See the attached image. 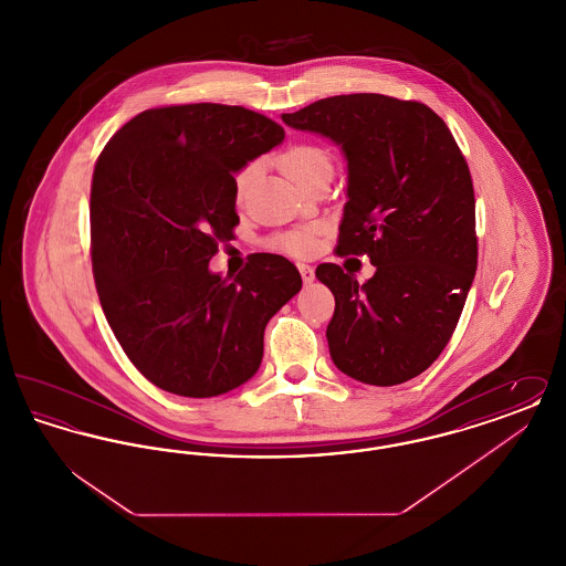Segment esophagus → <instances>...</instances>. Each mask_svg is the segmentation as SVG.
<instances>
[{"label": "esophagus", "mask_w": 566, "mask_h": 566, "mask_svg": "<svg viewBox=\"0 0 566 566\" xmlns=\"http://www.w3.org/2000/svg\"><path fill=\"white\" fill-rule=\"evenodd\" d=\"M298 271H301V277H303V282L305 284H312L314 282V277H316V273H314V268L312 265H305V263H298L296 265Z\"/></svg>", "instance_id": "esophagus-1"}]
</instances>
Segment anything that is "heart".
Masks as SVG:
<instances>
[{
    "instance_id": "1",
    "label": "heart",
    "mask_w": 566,
    "mask_h": 566,
    "mask_svg": "<svg viewBox=\"0 0 566 566\" xmlns=\"http://www.w3.org/2000/svg\"><path fill=\"white\" fill-rule=\"evenodd\" d=\"M277 161H280L282 171H284L293 182H296L298 187H301L307 178H312L314 174H318L321 169L333 167L331 155H328L324 148L314 146V144H296V146H291L289 150H284V153L280 155ZM256 171H259V165H256V163H248V165H243L242 169L238 171V176H235V195H238V199H242L243 195H245V190L250 189L252 180L256 178ZM314 233H316V231H314L312 227L298 229V231L282 235V238L277 240V245H280L282 250L291 252V254L301 256V254L312 252V248H314V243H316Z\"/></svg>"
}]
</instances>
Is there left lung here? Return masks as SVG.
I'll return each mask as SVG.
<instances>
[{
	"label": "left lung",
	"instance_id": "1",
	"mask_svg": "<svg viewBox=\"0 0 566 566\" xmlns=\"http://www.w3.org/2000/svg\"><path fill=\"white\" fill-rule=\"evenodd\" d=\"M282 120L342 148L337 250L376 265L365 284L333 263L316 270L335 296V367L371 386L420 376L448 346L478 270L475 195L454 137L429 106L377 93L326 97Z\"/></svg>",
	"mask_w": 566,
	"mask_h": 566
}]
</instances>
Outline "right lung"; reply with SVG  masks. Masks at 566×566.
<instances>
[{
  "label": "right lung",
  "instance_id": "add662e5",
  "mask_svg": "<svg viewBox=\"0 0 566 566\" xmlns=\"http://www.w3.org/2000/svg\"><path fill=\"white\" fill-rule=\"evenodd\" d=\"M284 129L220 104L146 109L99 155L91 187L93 273L108 324L137 371L167 392L208 399L254 376L271 316L301 291L280 254L238 277L210 271L231 238L235 174Z\"/></svg>",
  "mask_w": 566,
  "mask_h": 566
}]
</instances>
